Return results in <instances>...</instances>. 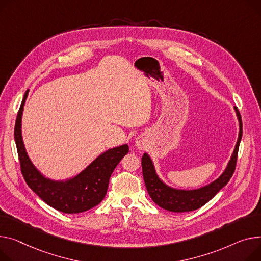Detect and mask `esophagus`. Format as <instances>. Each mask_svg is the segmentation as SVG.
I'll return each mask as SVG.
<instances>
[{"label":"esophagus","mask_w":261,"mask_h":261,"mask_svg":"<svg viewBox=\"0 0 261 261\" xmlns=\"http://www.w3.org/2000/svg\"><path fill=\"white\" fill-rule=\"evenodd\" d=\"M135 146L137 147V149L143 150L147 147V141L144 136H138L135 140Z\"/></svg>","instance_id":"1"}]
</instances>
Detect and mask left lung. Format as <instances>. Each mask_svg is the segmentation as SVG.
I'll use <instances>...</instances> for the list:
<instances>
[{
	"label": "left lung",
	"mask_w": 261,
	"mask_h": 261,
	"mask_svg": "<svg viewBox=\"0 0 261 261\" xmlns=\"http://www.w3.org/2000/svg\"><path fill=\"white\" fill-rule=\"evenodd\" d=\"M234 110L239 123L237 143L235 145L231 159L224 171L221 173V175L209 185L194 190H181L169 187L158 175L149 154L144 153L142 158L144 180L150 197L156 204L170 212L181 213L194 211L211 200L229 182L235 171L239 144L242 137L241 116L237 107H234Z\"/></svg>",
	"instance_id": "obj_1"
}]
</instances>
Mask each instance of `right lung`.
Segmentation results:
<instances>
[{
	"instance_id": "right-lung-1",
	"label": "right lung",
	"mask_w": 261,
	"mask_h": 261,
	"mask_svg": "<svg viewBox=\"0 0 261 261\" xmlns=\"http://www.w3.org/2000/svg\"><path fill=\"white\" fill-rule=\"evenodd\" d=\"M28 92H25L14 127V141L25 181L42 200L60 212L75 214L91 209L105 197L112 172L129 152L128 145L101 153L74 177L54 180L44 176L30 161L23 142L22 115Z\"/></svg>"
}]
</instances>
